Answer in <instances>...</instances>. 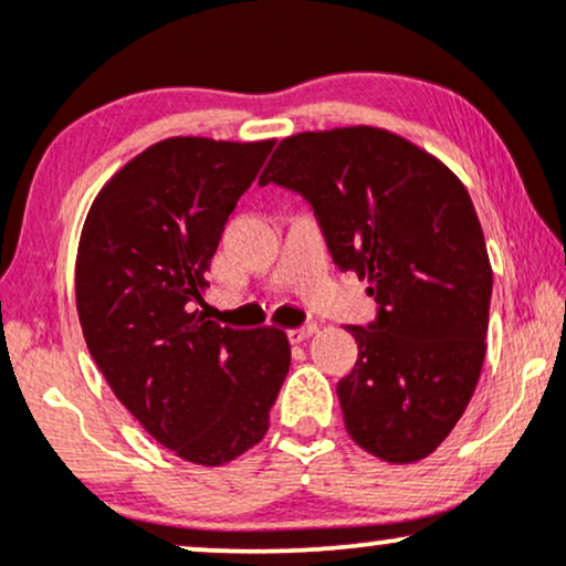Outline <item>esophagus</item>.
Here are the masks:
<instances>
[{
    "label": "esophagus",
    "instance_id": "esophagus-1",
    "mask_svg": "<svg viewBox=\"0 0 566 566\" xmlns=\"http://www.w3.org/2000/svg\"><path fill=\"white\" fill-rule=\"evenodd\" d=\"M316 333H319V327H316V324H303V327L290 329V340L292 343H305L308 337H314Z\"/></svg>",
    "mask_w": 566,
    "mask_h": 566
}]
</instances>
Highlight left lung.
Segmentation results:
<instances>
[{
  "label": "left lung",
  "instance_id": "left-lung-1",
  "mask_svg": "<svg viewBox=\"0 0 566 566\" xmlns=\"http://www.w3.org/2000/svg\"><path fill=\"white\" fill-rule=\"evenodd\" d=\"M303 193L343 271L367 279L373 327L337 382L348 437L386 463L431 454L482 375L492 265L473 201L444 161L382 127L297 133L258 180Z\"/></svg>",
  "mask_w": 566,
  "mask_h": 566
}]
</instances>
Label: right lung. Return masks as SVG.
Returning a JSON list of instances; mask_svg holds the SVG:
<instances>
[{
    "mask_svg": "<svg viewBox=\"0 0 566 566\" xmlns=\"http://www.w3.org/2000/svg\"><path fill=\"white\" fill-rule=\"evenodd\" d=\"M274 140L178 135L116 170L84 218L76 311L116 399L188 463L216 469L269 431L290 369L279 327L207 319L205 274Z\"/></svg>",
    "mask_w": 566,
    "mask_h": 566,
    "instance_id": "obj_1",
    "label": "right lung"
}]
</instances>
